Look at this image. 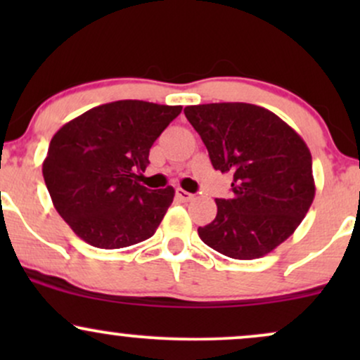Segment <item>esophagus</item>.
Returning <instances> with one entry per match:
<instances>
[{
    "instance_id": "esophagus-1",
    "label": "esophagus",
    "mask_w": 360,
    "mask_h": 360,
    "mask_svg": "<svg viewBox=\"0 0 360 360\" xmlns=\"http://www.w3.org/2000/svg\"><path fill=\"white\" fill-rule=\"evenodd\" d=\"M176 196L179 198L181 201H191L193 198H194V194L184 191V189H181V188H177V189H176Z\"/></svg>"
}]
</instances>
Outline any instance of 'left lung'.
I'll use <instances>...</instances> for the list:
<instances>
[{
  "label": "left lung",
  "instance_id": "1",
  "mask_svg": "<svg viewBox=\"0 0 360 360\" xmlns=\"http://www.w3.org/2000/svg\"><path fill=\"white\" fill-rule=\"evenodd\" d=\"M213 167L232 172V198L214 200L217 217L200 226L206 245L226 257L267 255L295 233L315 198L311 154L278 115L249 103L184 108Z\"/></svg>",
  "mask_w": 360,
  "mask_h": 360
}]
</instances>
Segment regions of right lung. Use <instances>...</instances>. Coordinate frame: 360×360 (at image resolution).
<instances>
[{"label": "right lung", "mask_w": 360, "mask_h": 360, "mask_svg": "<svg viewBox=\"0 0 360 360\" xmlns=\"http://www.w3.org/2000/svg\"><path fill=\"white\" fill-rule=\"evenodd\" d=\"M183 106L122 100L91 108L57 130L42 164L57 213L98 249H123L155 233L174 188L139 183L157 137Z\"/></svg>", "instance_id": "add662e5"}]
</instances>
